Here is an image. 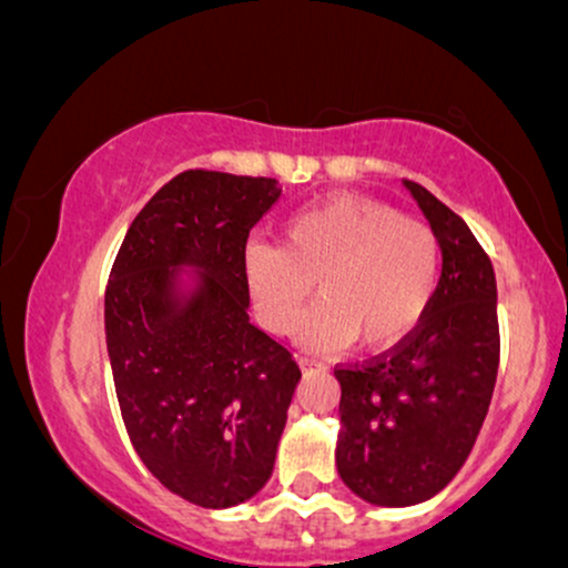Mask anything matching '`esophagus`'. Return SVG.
I'll return each mask as SVG.
<instances>
[{
    "mask_svg": "<svg viewBox=\"0 0 568 568\" xmlns=\"http://www.w3.org/2000/svg\"><path fill=\"white\" fill-rule=\"evenodd\" d=\"M298 363H302V368H321L323 366V363L317 361V357H310V355L298 357Z\"/></svg>",
    "mask_w": 568,
    "mask_h": 568,
    "instance_id": "34e87169",
    "label": "esophagus"
}]
</instances>
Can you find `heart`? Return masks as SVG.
I'll use <instances>...</instances> for the list:
<instances>
[{"mask_svg": "<svg viewBox=\"0 0 568 568\" xmlns=\"http://www.w3.org/2000/svg\"><path fill=\"white\" fill-rule=\"evenodd\" d=\"M440 277V243L422 219L387 202L334 194L283 221L280 245L245 247V283L262 323L288 334L315 293L323 302L304 317L302 342L387 352L425 321Z\"/></svg>", "mask_w": 568, "mask_h": 568, "instance_id": "b5f03b06", "label": "heart"}]
</instances>
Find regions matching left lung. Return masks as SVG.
<instances>
[{"mask_svg": "<svg viewBox=\"0 0 568 568\" xmlns=\"http://www.w3.org/2000/svg\"><path fill=\"white\" fill-rule=\"evenodd\" d=\"M406 189L438 234L443 270L425 321L389 355L338 366L336 467L361 499L419 505L470 456L499 368L497 277L470 226L425 186Z\"/></svg>", "mask_w": 568, "mask_h": 568, "instance_id": "1", "label": "left lung"}]
</instances>
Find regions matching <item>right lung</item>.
Listing matches in <instances>:
<instances>
[{
    "label": "right lung",
    "instance_id": "obj_1",
    "mask_svg": "<svg viewBox=\"0 0 568 568\" xmlns=\"http://www.w3.org/2000/svg\"><path fill=\"white\" fill-rule=\"evenodd\" d=\"M275 179L184 171L143 205L106 285V347L133 448L192 505H240L275 467L302 371L247 317L245 243ZM181 268L195 272L183 288Z\"/></svg>",
    "mask_w": 568,
    "mask_h": 568
}]
</instances>
